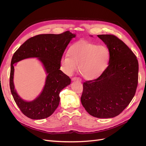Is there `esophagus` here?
Masks as SVG:
<instances>
[{
	"instance_id": "34e87169",
	"label": "esophagus",
	"mask_w": 146,
	"mask_h": 146,
	"mask_svg": "<svg viewBox=\"0 0 146 146\" xmlns=\"http://www.w3.org/2000/svg\"><path fill=\"white\" fill-rule=\"evenodd\" d=\"M72 81H78V82H81L82 81V80L80 78H78V77H73V78H72Z\"/></svg>"
}]
</instances>
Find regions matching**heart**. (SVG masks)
<instances>
[{
    "label": "heart",
    "instance_id": "1",
    "mask_svg": "<svg viewBox=\"0 0 146 146\" xmlns=\"http://www.w3.org/2000/svg\"><path fill=\"white\" fill-rule=\"evenodd\" d=\"M110 60V51L107 46L81 42L69 48V55L61 58L63 71L71 76L78 66L79 72L86 79L91 80L100 76L107 68Z\"/></svg>",
    "mask_w": 146,
    "mask_h": 146
}]
</instances>
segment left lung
<instances>
[{
  "label": "left lung",
  "instance_id": "obj_1",
  "mask_svg": "<svg viewBox=\"0 0 146 146\" xmlns=\"http://www.w3.org/2000/svg\"><path fill=\"white\" fill-rule=\"evenodd\" d=\"M98 36L110 51L108 66L98 78L83 83L81 102L90 115L111 118L122 113L133 98L138 82V61L116 36Z\"/></svg>",
  "mask_w": 146,
  "mask_h": 146
}]
</instances>
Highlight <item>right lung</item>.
Returning <instances> with one entry per match:
<instances>
[{"label":"right lung","mask_w":146,"mask_h":146,"mask_svg":"<svg viewBox=\"0 0 146 146\" xmlns=\"http://www.w3.org/2000/svg\"><path fill=\"white\" fill-rule=\"evenodd\" d=\"M76 36L69 31L58 35H38L27 39L15 52L11 62L10 87L13 99L25 116L32 119H45L58 107L60 92L70 83V78L60 69V60L68 44ZM29 58H38L48 75L41 94L32 101L21 99L13 83V64Z\"/></svg>","instance_id":"obj_1"}]
</instances>
